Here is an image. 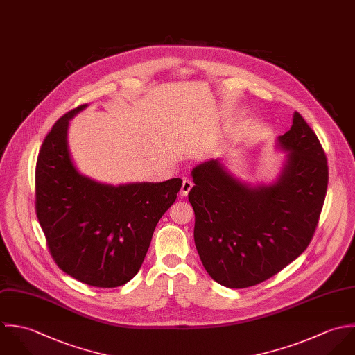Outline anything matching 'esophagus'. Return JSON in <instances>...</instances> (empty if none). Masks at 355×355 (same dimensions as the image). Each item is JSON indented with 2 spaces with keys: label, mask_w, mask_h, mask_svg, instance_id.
I'll list each match as a JSON object with an SVG mask.
<instances>
[{
  "label": "esophagus",
  "mask_w": 355,
  "mask_h": 355,
  "mask_svg": "<svg viewBox=\"0 0 355 355\" xmlns=\"http://www.w3.org/2000/svg\"><path fill=\"white\" fill-rule=\"evenodd\" d=\"M192 187H193V182L191 181V180H184L182 181V187H181V192H180V195H181V198H187L188 196V193H189V191L192 189Z\"/></svg>",
  "instance_id": "obj_1"
}]
</instances>
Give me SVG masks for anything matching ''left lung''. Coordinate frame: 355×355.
Instances as JSON below:
<instances>
[{"label": "left lung", "mask_w": 355, "mask_h": 355, "mask_svg": "<svg viewBox=\"0 0 355 355\" xmlns=\"http://www.w3.org/2000/svg\"><path fill=\"white\" fill-rule=\"evenodd\" d=\"M286 152L280 177L250 185L216 160L192 170L188 199L195 211V244L211 279L227 288L262 283L310 244L328 188V162L315 133L299 112L279 136Z\"/></svg>", "instance_id": "left-lung-1"}]
</instances>
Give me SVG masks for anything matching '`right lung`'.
Wrapping results in <instances>:
<instances>
[{"instance_id":"obj_1","label":"right lung","mask_w":355,"mask_h":355,"mask_svg":"<svg viewBox=\"0 0 355 355\" xmlns=\"http://www.w3.org/2000/svg\"><path fill=\"white\" fill-rule=\"evenodd\" d=\"M63 115L48 133L35 167V210L58 266L80 283L115 288L140 270L153 230L175 202L182 180L108 185L78 171Z\"/></svg>"}]
</instances>
